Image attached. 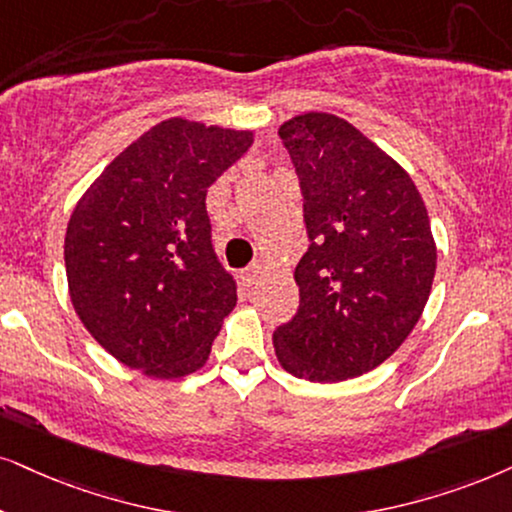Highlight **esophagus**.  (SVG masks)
Instances as JSON below:
<instances>
[{"label": "esophagus", "mask_w": 512, "mask_h": 512, "mask_svg": "<svg viewBox=\"0 0 512 512\" xmlns=\"http://www.w3.org/2000/svg\"><path fill=\"white\" fill-rule=\"evenodd\" d=\"M262 274H264V264H262L260 260H257V262H252L250 267L245 269V281L252 283V281H255V278H260Z\"/></svg>", "instance_id": "obj_1"}]
</instances>
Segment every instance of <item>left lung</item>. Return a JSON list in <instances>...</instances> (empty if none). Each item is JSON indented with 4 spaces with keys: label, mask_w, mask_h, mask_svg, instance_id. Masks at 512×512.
Listing matches in <instances>:
<instances>
[{
    "label": "left lung",
    "mask_w": 512,
    "mask_h": 512,
    "mask_svg": "<svg viewBox=\"0 0 512 512\" xmlns=\"http://www.w3.org/2000/svg\"><path fill=\"white\" fill-rule=\"evenodd\" d=\"M304 198L309 248L297 314L274 331L295 378L338 383L380 366L430 297L437 248L409 174L347 120L304 113L278 129Z\"/></svg>",
    "instance_id": "left-lung-1"
}]
</instances>
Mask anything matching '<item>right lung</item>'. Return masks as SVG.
<instances>
[{
  "mask_svg": "<svg viewBox=\"0 0 512 512\" xmlns=\"http://www.w3.org/2000/svg\"><path fill=\"white\" fill-rule=\"evenodd\" d=\"M252 132L163 120L129 144L75 205L70 300L94 340L129 368L181 378L210 357L236 281L217 260L208 189Z\"/></svg>",
  "mask_w": 512,
  "mask_h": 512,
  "instance_id": "right-lung-1",
  "label": "right lung"
}]
</instances>
